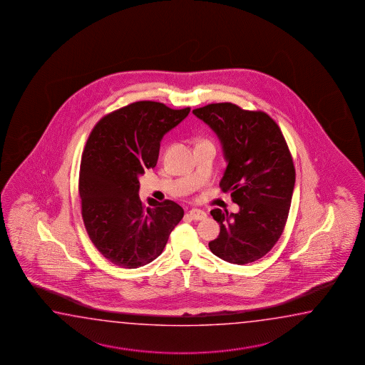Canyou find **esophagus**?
I'll return each mask as SVG.
<instances>
[{
    "label": "esophagus",
    "instance_id": "1",
    "mask_svg": "<svg viewBox=\"0 0 365 365\" xmlns=\"http://www.w3.org/2000/svg\"><path fill=\"white\" fill-rule=\"evenodd\" d=\"M189 216H190L193 220H205V219L207 217V214H206L203 210H200V208H192V210L189 211Z\"/></svg>",
    "mask_w": 365,
    "mask_h": 365
}]
</instances>
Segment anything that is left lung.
I'll return each mask as SVG.
<instances>
[{
    "mask_svg": "<svg viewBox=\"0 0 365 365\" xmlns=\"http://www.w3.org/2000/svg\"><path fill=\"white\" fill-rule=\"evenodd\" d=\"M193 114L219 137L228 163L220 187L240 206L237 214L211 211L220 235L208 247L233 264L255 262L279 241L292 205L295 168L285 137L269 115L229 102Z\"/></svg>",
    "mask_w": 365,
    "mask_h": 365,
    "instance_id": "obj_1",
    "label": "left lung"
}]
</instances>
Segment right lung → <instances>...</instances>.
I'll list each match as a JSON object with an SVG mask.
<instances>
[{"label":"right lung","mask_w":365,"mask_h":365,"mask_svg":"<svg viewBox=\"0 0 365 365\" xmlns=\"http://www.w3.org/2000/svg\"><path fill=\"white\" fill-rule=\"evenodd\" d=\"M189 111L138 101L103 116L89 135L80 165L81 216L91 241L115 265L149 264L184 216L173 200L143 207L138 178L155 167L162 138Z\"/></svg>","instance_id":"right-lung-1"}]
</instances>
